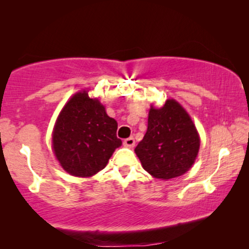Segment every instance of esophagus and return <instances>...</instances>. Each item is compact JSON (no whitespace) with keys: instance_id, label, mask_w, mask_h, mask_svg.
Instances as JSON below:
<instances>
[{"instance_id":"1","label":"esophagus","mask_w":249,"mask_h":249,"mask_svg":"<svg viewBox=\"0 0 249 249\" xmlns=\"http://www.w3.org/2000/svg\"><path fill=\"white\" fill-rule=\"evenodd\" d=\"M124 145L125 146V147H129V148L134 147V146H135V139L132 137H129L127 139H124Z\"/></svg>"}]
</instances>
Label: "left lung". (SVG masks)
<instances>
[{"label": "left lung", "mask_w": 249, "mask_h": 249, "mask_svg": "<svg viewBox=\"0 0 249 249\" xmlns=\"http://www.w3.org/2000/svg\"><path fill=\"white\" fill-rule=\"evenodd\" d=\"M199 145L192 118L171 98L162 107L152 105L149 108L147 130L135 153L149 175L168 180L182 176L192 168Z\"/></svg>", "instance_id": "left-lung-1"}]
</instances>
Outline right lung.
Instances as JSON below:
<instances>
[{
    "label": "right lung",
    "instance_id": "1",
    "mask_svg": "<svg viewBox=\"0 0 249 249\" xmlns=\"http://www.w3.org/2000/svg\"><path fill=\"white\" fill-rule=\"evenodd\" d=\"M117 129V121L108 117L97 98H90L87 90L78 91L56 119L53 152L69 175L91 177L107 166L115 148L121 146Z\"/></svg>",
    "mask_w": 249,
    "mask_h": 249
}]
</instances>
